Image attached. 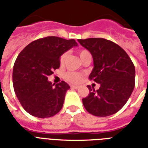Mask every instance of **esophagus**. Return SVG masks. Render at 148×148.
I'll return each instance as SVG.
<instances>
[{
  "instance_id": "1",
  "label": "esophagus",
  "mask_w": 148,
  "mask_h": 148,
  "mask_svg": "<svg viewBox=\"0 0 148 148\" xmlns=\"http://www.w3.org/2000/svg\"><path fill=\"white\" fill-rule=\"evenodd\" d=\"M71 88H73V89H78L79 86H71Z\"/></svg>"
}]
</instances>
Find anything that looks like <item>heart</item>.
I'll list each match as a JSON object with an SVG mask.
<instances>
[{"mask_svg": "<svg viewBox=\"0 0 148 148\" xmlns=\"http://www.w3.org/2000/svg\"><path fill=\"white\" fill-rule=\"evenodd\" d=\"M87 54H90L89 52L86 51V50H82L79 52V55H80V58L83 57L84 55H87ZM66 56H67V53H63L62 55L61 58H60V63L62 65L64 64L65 60L66 58ZM65 79L66 81H68L69 82H71V83H79L82 80V75L79 73H77V72H74V71H69L67 73H66L64 75Z\"/></svg>", "mask_w": 148, "mask_h": 148, "instance_id": "1", "label": "heart"}]
</instances>
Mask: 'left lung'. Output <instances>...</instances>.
I'll list each match as a JSON object with an SVG mask.
<instances>
[{"mask_svg": "<svg viewBox=\"0 0 148 148\" xmlns=\"http://www.w3.org/2000/svg\"><path fill=\"white\" fill-rule=\"evenodd\" d=\"M93 56L90 79L100 88L88 86L89 95L82 99L85 109L96 116H108L126 104L135 87L136 71L129 56L116 43L102 38L78 39Z\"/></svg>", "mask_w": 148, "mask_h": 148, "instance_id": "1", "label": "left lung"}]
</instances>
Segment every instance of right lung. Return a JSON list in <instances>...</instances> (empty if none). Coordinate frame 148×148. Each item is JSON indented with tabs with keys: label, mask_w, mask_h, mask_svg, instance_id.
Listing matches in <instances>:
<instances>
[{
	"label": "right lung",
	"mask_w": 148,
	"mask_h": 148,
	"mask_svg": "<svg viewBox=\"0 0 148 148\" xmlns=\"http://www.w3.org/2000/svg\"><path fill=\"white\" fill-rule=\"evenodd\" d=\"M77 43L74 39L48 36L35 40L25 47L15 62L12 82L21 106L36 117H51L63 106L66 82L52 84L48 76L60 66L62 55Z\"/></svg>",
	"instance_id": "right-lung-1"
}]
</instances>
